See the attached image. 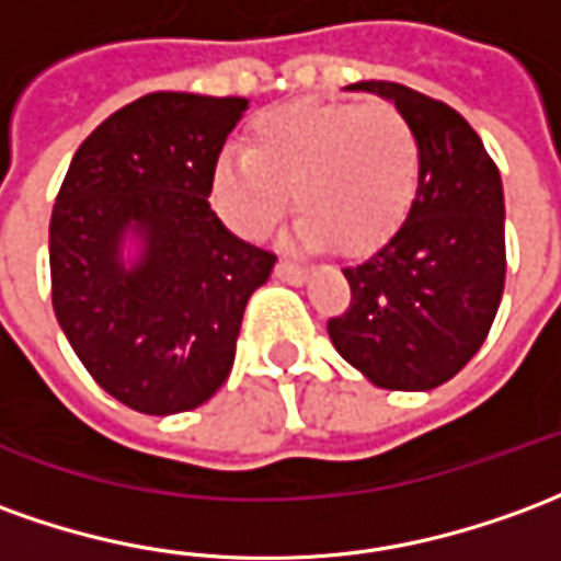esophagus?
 Returning <instances> with one entry per match:
<instances>
[{
    "instance_id": "esophagus-1",
    "label": "esophagus",
    "mask_w": 561,
    "mask_h": 561,
    "mask_svg": "<svg viewBox=\"0 0 561 561\" xmlns=\"http://www.w3.org/2000/svg\"><path fill=\"white\" fill-rule=\"evenodd\" d=\"M276 276L285 282H291V285H304V282L309 279V267L294 264V261H279V264H276Z\"/></svg>"
}]
</instances>
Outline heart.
I'll return each instance as SVG.
<instances>
[{
  "label": "heart",
  "mask_w": 561,
  "mask_h": 561,
  "mask_svg": "<svg viewBox=\"0 0 561 561\" xmlns=\"http://www.w3.org/2000/svg\"><path fill=\"white\" fill-rule=\"evenodd\" d=\"M419 182V136L394 105L294 103L254 117L245 151L215 158L209 203L233 233L261 240L291 191L300 240L364 254L403 225Z\"/></svg>",
  "instance_id": "1"
}]
</instances>
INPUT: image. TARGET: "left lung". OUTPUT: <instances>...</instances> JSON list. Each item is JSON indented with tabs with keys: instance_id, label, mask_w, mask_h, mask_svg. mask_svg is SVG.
<instances>
[{
	"instance_id": "left-lung-1",
	"label": "left lung",
	"mask_w": 561,
	"mask_h": 561,
	"mask_svg": "<svg viewBox=\"0 0 561 561\" xmlns=\"http://www.w3.org/2000/svg\"><path fill=\"white\" fill-rule=\"evenodd\" d=\"M419 136L422 182L403 225L343 270L352 304L328 321L334 348L379 389L431 391L483 346L504 294V187L480 136L425 93L358 81Z\"/></svg>"
}]
</instances>
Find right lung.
Masks as SVG:
<instances>
[{
	"label": "right lung",
	"mask_w": 561,
	"mask_h": 561,
	"mask_svg": "<svg viewBox=\"0 0 561 561\" xmlns=\"http://www.w3.org/2000/svg\"><path fill=\"white\" fill-rule=\"evenodd\" d=\"M249 100L148 93L90 133L50 215V291L69 346L148 416L225 386L245 304L276 254L233 237L209 172Z\"/></svg>",
	"instance_id": "add662e5"
}]
</instances>
